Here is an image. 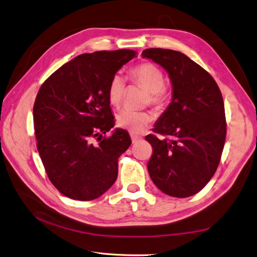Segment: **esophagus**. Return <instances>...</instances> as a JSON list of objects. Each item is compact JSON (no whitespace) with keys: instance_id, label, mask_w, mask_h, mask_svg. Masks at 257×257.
I'll use <instances>...</instances> for the list:
<instances>
[{"instance_id":"34e87169","label":"esophagus","mask_w":257,"mask_h":257,"mask_svg":"<svg viewBox=\"0 0 257 257\" xmlns=\"http://www.w3.org/2000/svg\"><path fill=\"white\" fill-rule=\"evenodd\" d=\"M130 138H131L132 143H137V142H139V141H141V140L143 139L141 136L135 135V133H131V135H130Z\"/></svg>"}]
</instances>
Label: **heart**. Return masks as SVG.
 <instances>
[{
    "label": "heart",
    "mask_w": 257,
    "mask_h": 257,
    "mask_svg": "<svg viewBox=\"0 0 257 257\" xmlns=\"http://www.w3.org/2000/svg\"><path fill=\"white\" fill-rule=\"evenodd\" d=\"M130 80L147 89V102L161 106L166 101L168 88L164 84V74L159 66L145 62L133 67L129 72ZM125 81L119 74H115L109 84L108 97L110 104L118 106L125 95ZM152 116L148 111L122 108L116 114L117 125L130 132H142L148 126Z\"/></svg>",
    "instance_id": "heart-1"
}]
</instances>
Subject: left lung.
<instances>
[{
  "mask_svg": "<svg viewBox=\"0 0 257 257\" xmlns=\"http://www.w3.org/2000/svg\"><path fill=\"white\" fill-rule=\"evenodd\" d=\"M168 72L172 99L146 137L153 148L148 172L161 191L174 197L196 194L214 175L226 140L225 106L213 77L186 54L149 48L142 52Z\"/></svg>",
  "mask_w": 257,
  "mask_h": 257,
  "instance_id": "1",
  "label": "left lung"
}]
</instances>
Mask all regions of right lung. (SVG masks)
Masks as SVG:
<instances>
[{
    "label": "right lung",
    "mask_w": 257,
    "mask_h": 257,
    "mask_svg": "<svg viewBox=\"0 0 257 257\" xmlns=\"http://www.w3.org/2000/svg\"><path fill=\"white\" fill-rule=\"evenodd\" d=\"M129 49L77 55L43 83L33 106L37 147L52 185L65 196L92 200L117 177V160L131 145L114 126L108 88L136 57Z\"/></svg>",
    "instance_id": "obj_1"
}]
</instances>
